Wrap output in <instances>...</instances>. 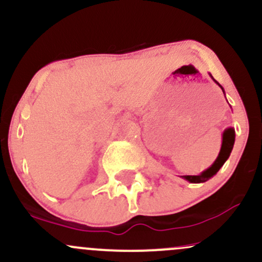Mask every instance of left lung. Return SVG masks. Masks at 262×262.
Wrapping results in <instances>:
<instances>
[{
  "mask_svg": "<svg viewBox=\"0 0 262 262\" xmlns=\"http://www.w3.org/2000/svg\"><path fill=\"white\" fill-rule=\"evenodd\" d=\"M218 83V82H217ZM219 85V83H218ZM221 86V85H219ZM222 87V86H221ZM223 90V89H222ZM234 140H235V132L233 129L229 128L223 133V143H222V149L221 152H219L217 160L214 161V164L207 169L204 172L201 173L198 176H183V179H186L189 182H193V183H200V182H206L208 181L212 176H214L215 173L218 172L219 169L224 165V162L227 161V159L229 158L231 149H233L234 145Z\"/></svg>",
  "mask_w": 262,
  "mask_h": 262,
  "instance_id": "8db88e82",
  "label": "left lung"
}]
</instances>
